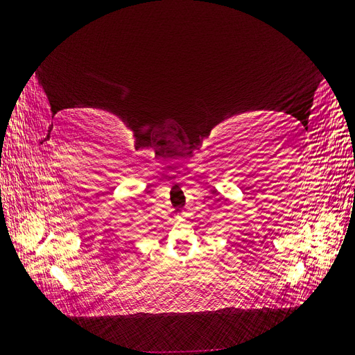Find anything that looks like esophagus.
I'll use <instances>...</instances> for the list:
<instances>
[{
  "label": "esophagus",
  "mask_w": 355,
  "mask_h": 355,
  "mask_svg": "<svg viewBox=\"0 0 355 355\" xmlns=\"http://www.w3.org/2000/svg\"><path fill=\"white\" fill-rule=\"evenodd\" d=\"M180 220H184V219H180Z\"/></svg>",
  "instance_id": "esophagus-1"
}]
</instances>
